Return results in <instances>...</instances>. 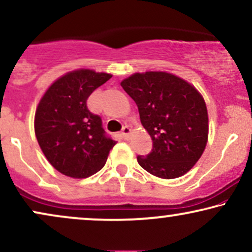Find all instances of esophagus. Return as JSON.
Segmentation results:
<instances>
[{"instance_id":"esophagus-1","label":"esophagus","mask_w":252,"mask_h":252,"mask_svg":"<svg viewBox=\"0 0 252 252\" xmlns=\"http://www.w3.org/2000/svg\"><path fill=\"white\" fill-rule=\"evenodd\" d=\"M131 132H132V129L130 128L129 126H123V129H122V137H123L124 139H129L130 138V135H131Z\"/></svg>"}]
</instances>
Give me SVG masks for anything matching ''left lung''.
<instances>
[{
	"instance_id": "obj_1",
	"label": "left lung",
	"mask_w": 252,
	"mask_h": 252,
	"mask_svg": "<svg viewBox=\"0 0 252 252\" xmlns=\"http://www.w3.org/2000/svg\"><path fill=\"white\" fill-rule=\"evenodd\" d=\"M138 107L154 149L137 161L152 176L174 179L192 168L208 142V111L192 84L165 71L133 73L121 82Z\"/></svg>"
}]
</instances>
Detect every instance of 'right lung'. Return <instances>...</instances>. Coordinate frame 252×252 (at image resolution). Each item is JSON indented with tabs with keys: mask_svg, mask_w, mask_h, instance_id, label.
<instances>
[{
	"mask_svg": "<svg viewBox=\"0 0 252 252\" xmlns=\"http://www.w3.org/2000/svg\"><path fill=\"white\" fill-rule=\"evenodd\" d=\"M111 74L79 68L46 89L34 114V133L49 163L74 179L100 171L116 144L106 136L101 117L88 110L87 98Z\"/></svg>",
	"mask_w": 252,
	"mask_h": 252,
	"instance_id": "add662e5",
	"label": "right lung"
}]
</instances>
